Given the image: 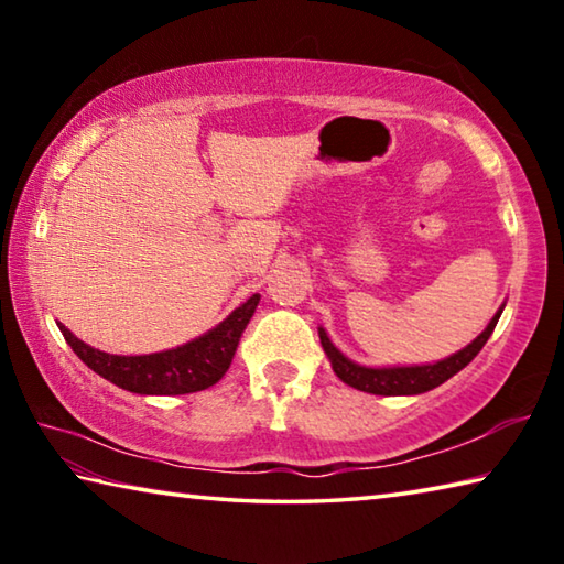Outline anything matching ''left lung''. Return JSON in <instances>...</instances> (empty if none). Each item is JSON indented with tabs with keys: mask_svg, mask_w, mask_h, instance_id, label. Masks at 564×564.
I'll return each instance as SVG.
<instances>
[{
	"mask_svg": "<svg viewBox=\"0 0 564 564\" xmlns=\"http://www.w3.org/2000/svg\"><path fill=\"white\" fill-rule=\"evenodd\" d=\"M502 308L505 303L488 323V328H485L473 343H467L463 350H457L443 360L423 362V366H388V368L360 366V362L343 356V352L333 346L326 328H318V336H321V346L330 360L333 373H336L346 386L362 390V393H373V395H420L437 386H443L445 380L453 378L455 373H460L467 362L482 350L485 343H488V338L492 336L495 326H498Z\"/></svg>",
	"mask_w": 564,
	"mask_h": 564,
	"instance_id": "obj_1",
	"label": "left lung"
}]
</instances>
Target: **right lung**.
<instances>
[{
  "label": "right lung",
  "mask_w": 564,
  "mask_h": 564,
  "mask_svg": "<svg viewBox=\"0 0 564 564\" xmlns=\"http://www.w3.org/2000/svg\"><path fill=\"white\" fill-rule=\"evenodd\" d=\"M259 301L261 295L253 293L204 336L188 340L184 346L149 352V356H113V352H104L79 340L62 323L56 326L76 356L109 383L139 395H186L212 388L226 376L238 348V338L251 321Z\"/></svg>",
  "instance_id": "add662e5"
}]
</instances>
